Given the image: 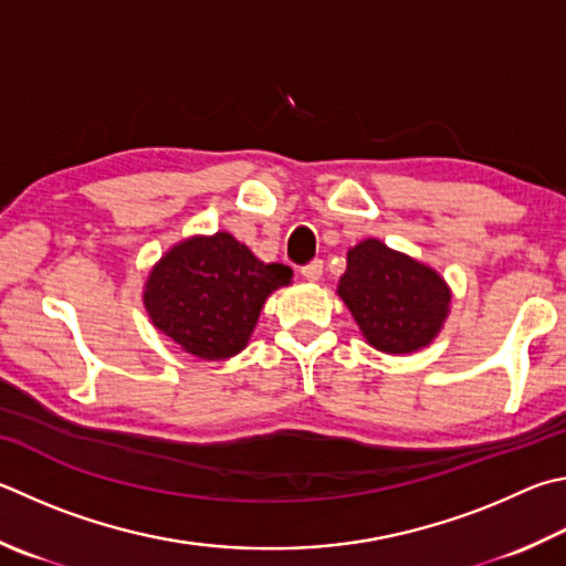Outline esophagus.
<instances>
[{
    "mask_svg": "<svg viewBox=\"0 0 566 566\" xmlns=\"http://www.w3.org/2000/svg\"><path fill=\"white\" fill-rule=\"evenodd\" d=\"M302 274H304V280L318 282V280H322V274H324V262L322 260H312L310 264L302 266Z\"/></svg>",
    "mask_w": 566,
    "mask_h": 566,
    "instance_id": "1",
    "label": "esophagus"
}]
</instances>
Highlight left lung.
Listing matches in <instances>:
<instances>
[{"instance_id": "left-lung-1", "label": "left lung", "mask_w": 566, "mask_h": 566, "mask_svg": "<svg viewBox=\"0 0 566 566\" xmlns=\"http://www.w3.org/2000/svg\"><path fill=\"white\" fill-rule=\"evenodd\" d=\"M338 296L352 310L368 344L386 354H410L440 332L450 290L430 266L364 240L348 250Z\"/></svg>"}]
</instances>
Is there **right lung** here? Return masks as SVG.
I'll use <instances>...</instances> for the list:
<instances>
[{
	"mask_svg": "<svg viewBox=\"0 0 566 566\" xmlns=\"http://www.w3.org/2000/svg\"><path fill=\"white\" fill-rule=\"evenodd\" d=\"M286 264H264L228 232L172 248L150 272L146 310L185 352L220 361L242 352L276 286L290 284Z\"/></svg>",
	"mask_w": 566,
	"mask_h": 566,
	"instance_id": "obj_1",
	"label": "right lung"
}]
</instances>
